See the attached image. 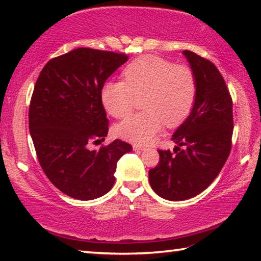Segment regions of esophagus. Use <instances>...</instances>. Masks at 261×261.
Wrapping results in <instances>:
<instances>
[{
	"instance_id": "obj_1",
	"label": "esophagus",
	"mask_w": 261,
	"mask_h": 261,
	"mask_svg": "<svg viewBox=\"0 0 261 261\" xmlns=\"http://www.w3.org/2000/svg\"><path fill=\"white\" fill-rule=\"evenodd\" d=\"M132 147H134L135 151H144L145 149L144 146H141V145H137V144H134V146Z\"/></svg>"
}]
</instances>
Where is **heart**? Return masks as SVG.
<instances>
[{
	"label": "heart",
	"instance_id": "1",
	"mask_svg": "<svg viewBox=\"0 0 261 261\" xmlns=\"http://www.w3.org/2000/svg\"><path fill=\"white\" fill-rule=\"evenodd\" d=\"M125 82L109 81L101 90L106 110L123 118L144 99V113L132 115L116 126L121 138L135 144L153 140L163 125L175 127L191 114L197 98V78L191 68L156 56H141L123 71Z\"/></svg>",
	"mask_w": 261,
	"mask_h": 261
}]
</instances>
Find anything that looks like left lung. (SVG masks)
Listing matches in <instances>:
<instances>
[{"instance_id": "obj_1", "label": "left lung", "mask_w": 261, "mask_h": 261, "mask_svg": "<svg viewBox=\"0 0 261 261\" xmlns=\"http://www.w3.org/2000/svg\"><path fill=\"white\" fill-rule=\"evenodd\" d=\"M183 55L197 78L196 102L171 138L177 144L175 154L159 149V165L148 171L153 191L171 201L190 199L210 187L230 153L233 129L232 100L222 74L196 53Z\"/></svg>"}]
</instances>
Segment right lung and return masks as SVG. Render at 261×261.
I'll list each match as a JSON object with an SVG mask.
<instances>
[{"label":"right lung","instance_id":"1","mask_svg":"<svg viewBox=\"0 0 261 261\" xmlns=\"http://www.w3.org/2000/svg\"><path fill=\"white\" fill-rule=\"evenodd\" d=\"M126 61L125 54L77 48L51 59L35 83L29 127L39 163L48 179L74 199L110 191L117 161L132 151L120 139L90 149L108 135L101 90Z\"/></svg>","mask_w":261,"mask_h":261}]
</instances>
